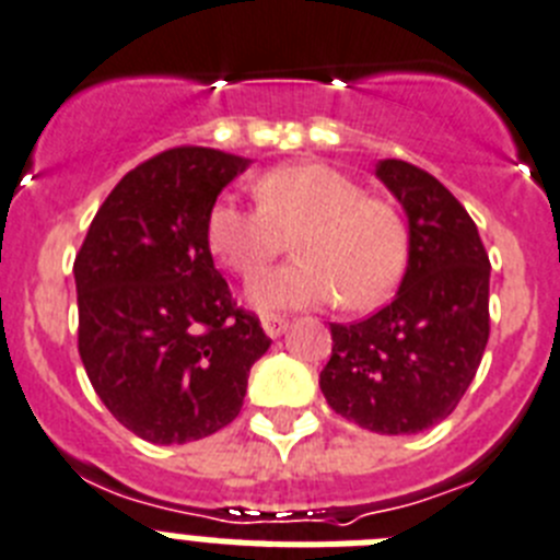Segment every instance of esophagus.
I'll return each instance as SVG.
<instances>
[{
    "instance_id": "34e87169",
    "label": "esophagus",
    "mask_w": 560,
    "mask_h": 560,
    "mask_svg": "<svg viewBox=\"0 0 560 560\" xmlns=\"http://www.w3.org/2000/svg\"><path fill=\"white\" fill-rule=\"evenodd\" d=\"M261 327H265V332L270 335V338H279V335L287 329V318L284 315L267 313V315H261Z\"/></svg>"
}]
</instances>
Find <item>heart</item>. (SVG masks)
Listing matches in <instances>:
<instances>
[{
  "instance_id": "b5f03b06",
  "label": "heart",
  "mask_w": 560,
  "mask_h": 560,
  "mask_svg": "<svg viewBox=\"0 0 560 560\" xmlns=\"http://www.w3.org/2000/svg\"><path fill=\"white\" fill-rule=\"evenodd\" d=\"M259 208L220 199L208 213V247L242 279L256 276L295 236L299 261L250 281L265 310H369L392 295L408 261V231L388 199L327 163L276 165L253 183Z\"/></svg>"
}]
</instances>
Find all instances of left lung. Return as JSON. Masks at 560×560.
I'll list each match as a JSON object with an SVG mask.
<instances>
[{
	"label": "left lung",
	"instance_id": "left-lung-1",
	"mask_svg": "<svg viewBox=\"0 0 560 560\" xmlns=\"http://www.w3.org/2000/svg\"><path fill=\"white\" fill-rule=\"evenodd\" d=\"M408 213V267L386 307L329 324L320 392L335 415L377 434H420L459 406L490 335V259L476 222L434 174L381 160Z\"/></svg>",
	"mask_w": 560,
	"mask_h": 560
}]
</instances>
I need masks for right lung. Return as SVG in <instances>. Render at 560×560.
I'll list each match as a JSON object with an SVG mask.
<instances>
[{
	"mask_svg": "<svg viewBox=\"0 0 560 560\" xmlns=\"http://www.w3.org/2000/svg\"><path fill=\"white\" fill-rule=\"evenodd\" d=\"M245 158L177 145L126 174L75 253L78 354L109 415L183 445L233 422L270 347L213 267L208 213Z\"/></svg>",
	"mask_w": 560,
	"mask_h": 560,
	"instance_id": "1",
	"label": "right lung"
}]
</instances>
